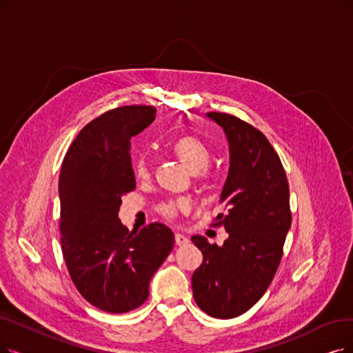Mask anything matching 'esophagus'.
I'll use <instances>...</instances> for the list:
<instances>
[{
	"instance_id": "1",
	"label": "esophagus",
	"mask_w": 353,
	"mask_h": 353,
	"mask_svg": "<svg viewBox=\"0 0 353 353\" xmlns=\"http://www.w3.org/2000/svg\"><path fill=\"white\" fill-rule=\"evenodd\" d=\"M175 243H176L178 246H184V245L188 243V239H187L184 234L176 233V234H175Z\"/></svg>"
}]
</instances>
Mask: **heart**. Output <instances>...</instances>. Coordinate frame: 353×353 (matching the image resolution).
Masks as SVG:
<instances>
[{
  "instance_id": "obj_1",
  "label": "heart",
  "mask_w": 353,
  "mask_h": 353,
  "mask_svg": "<svg viewBox=\"0 0 353 353\" xmlns=\"http://www.w3.org/2000/svg\"><path fill=\"white\" fill-rule=\"evenodd\" d=\"M172 153L191 174H195L196 181L203 185L214 184L217 174L210 171L208 165L213 158L210 146L196 134H182L172 143ZM134 175L139 179H148L150 175V161L145 154L134 162ZM188 203L185 200H168L158 205L159 213L166 219H175L179 211H185Z\"/></svg>"
}]
</instances>
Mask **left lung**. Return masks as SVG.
Masks as SVG:
<instances>
[{"label":"left lung","instance_id":"1","mask_svg":"<svg viewBox=\"0 0 353 353\" xmlns=\"http://www.w3.org/2000/svg\"><path fill=\"white\" fill-rule=\"evenodd\" d=\"M207 116L229 140L230 168L220 195L228 210L214 225L229 233L221 246L195 234L203 263L192 275L194 300L204 313L233 319L255 305L272 283L291 228L290 187L278 153L252 124L225 112Z\"/></svg>","mask_w":353,"mask_h":353}]
</instances>
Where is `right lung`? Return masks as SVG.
Wrapping results in <instances>:
<instances>
[{
	"label": "right lung",
	"instance_id": "right-lung-1",
	"mask_svg": "<svg viewBox=\"0 0 353 353\" xmlns=\"http://www.w3.org/2000/svg\"><path fill=\"white\" fill-rule=\"evenodd\" d=\"M154 114L152 105L105 111L79 132L62 162L63 259L82 297L107 313H128L148 300L150 279L175 243L162 223L129 232L119 219L121 199L136 188L130 139Z\"/></svg>",
	"mask_w": 353,
	"mask_h": 353
}]
</instances>
